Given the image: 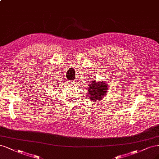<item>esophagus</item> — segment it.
I'll use <instances>...</instances> for the list:
<instances>
[{
  "label": "esophagus",
  "mask_w": 159,
  "mask_h": 159,
  "mask_svg": "<svg viewBox=\"0 0 159 159\" xmlns=\"http://www.w3.org/2000/svg\"><path fill=\"white\" fill-rule=\"evenodd\" d=\"M70 82H71V84L75 85V84H76V82H77V81H76V80H73V81H70Z\"/></svg>",
  "instance_id": "esophagus-1"
}]
</instances>
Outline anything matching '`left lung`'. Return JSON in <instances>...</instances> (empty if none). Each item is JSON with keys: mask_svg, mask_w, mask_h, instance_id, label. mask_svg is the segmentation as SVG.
Segmentation results:
<instances>
[{"mask_svg": "<svg viewBox=\"0 0 159 159\" xmlns=\"http://www.w3.org/2000/svg\"><path fill=\"white\" fill-rule=\"evenodd\" d=\"M108 85L104 82H97L96 81H91L89 87V95L92 101H98L101 100L106 95Z\"/></svg>", "mask_w": 159, "mask_h": 159, "instance_id": "obj_1", "label": "left lung"}]
</instances>
